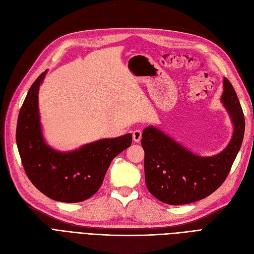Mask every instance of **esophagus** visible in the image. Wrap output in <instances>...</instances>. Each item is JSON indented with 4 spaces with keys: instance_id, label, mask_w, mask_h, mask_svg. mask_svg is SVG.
Segmentation results:
<instances>
[{
    "instance_id": "1",
    "label": "esophagus",
    "mask_w": 254,
    "mask_h": 254,
    "mask_svg": "<svg viewBox=\"0 0 254 254\" xmlns=\"http://www.w3.org/2000/svg\"><path fill=\"white\" fill-rule=\"evenodd\" d=\"M132 137H133V141L135 143H138L142 138V131L141 130H134L132 132Z\"/></svg>"
}]
</instances>
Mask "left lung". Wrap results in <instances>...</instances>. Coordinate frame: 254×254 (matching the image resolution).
<instances>
[{"label":"left lung","instance_id":"1","mask_svg":"<svg viewBox=\"0 0 254 254\" xmlns=\"http://www.w3.org/2000/svg\"><path fill=\"white\" fill-rule=\"evenodd\" d=\"M222 103L233 124V134L223 151L199 156L163 131L149 126L142 134L145 182L150 193L169 205H185L207 197L220 187L231 169L243 143L245 119L239 98L224 77Z\"/></svg>","mask_w":254,"mask_h":254}]
</instances>
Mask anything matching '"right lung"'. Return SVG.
<instances>
[{"instance_id":"add662e5","label":"right lung","mask_w":254,"mask_h":254,"mask_svg":"<svg viewBox=\"0 0 254 254\" xmlns=\"http://www.w3.org/2000/svg\"><path fill=\"white\" fill-rule=\"evenodd\" d=\"M46 71L31 85L21 107L17 149L28 179L43 194L58 202H83L100 189L111 161L131 145L132 134L99 139L68 152L49 147L39 113V89Z\"/></svg>"}]
</instances>
